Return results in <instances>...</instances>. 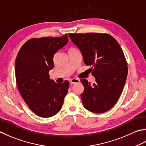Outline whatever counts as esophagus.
Listing matches in <instances>:
<instances>
[{
  "instance_id": "esophagus-1",
  "label": "esophagus",
  "mask_w": 146,
  "mask_h": 146,
  "mask_svg": "<svg viewBox=\"0 0 146 146\" xmlns=\"http://www.w3.org/2000/svg\"><path fill=\"white\" fill-rule=\"evenodd\" d=\"M79 82H80V80L78 79H72L70 81V84H76V83H78Z\"/></svg>"
}]
</instances>
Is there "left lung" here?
<instances>
[{"mask_svg":"<svg viewBox=\"0 0 146 146\" xmlns=\"http://www.w3.org/2000/svg\"><path fill=\"white\" fill-rule=\"evenodd\" d=\"M71 41L78 47L84 64L91 66L96 82L91 84L81 79L84 92L81 94L86 109L101 113L117 102L127 77V62L118 41L110 35L97 33H70Z\"/></svg>","mask_w":146,"mask_h":146,"instance_id":"8db88e82","label":"left lung"}]
</instances>
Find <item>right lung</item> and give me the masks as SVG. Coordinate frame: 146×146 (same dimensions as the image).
<instances>
[{"instance_id": "1", "label": "right lung", "mask_w": 146, "mask_h": 146, "mask_svg": "<svg viewBox=\"0 0 146 146\" xmlns=\"http://www.w3.org/2000/svg\"><path fill=\"white\" fill-rule=\"evenodd\" d=\"M68 42L61 37L31 38L20 48L15 62L16 81L19 93L31 110L41 117H52L60 110L69 82L56 83L50 79L53 56Z\"/></svg>"}]
</instances>
